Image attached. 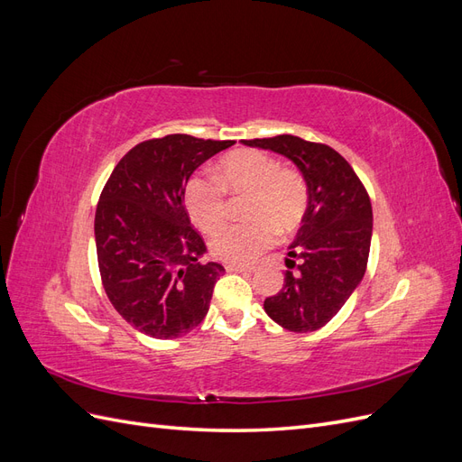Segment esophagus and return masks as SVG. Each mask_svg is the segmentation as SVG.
<instances>
[{
    "label": "esophagus",
    "instance_id": "esophagus-1",
    "mask_svg": "<svg viewBox=\"0 0 462 462\" xmlns=\"http://www.w3.org/2000/svg\"><path fill=\"white\" fill-rule=\"evenodd\" d=\"M226 270L231 273H253L254 272L253 265H236V263H227Z\"/></svg>",
    "mask_w": 462,
    "mask_h": 462
}]
</instances>
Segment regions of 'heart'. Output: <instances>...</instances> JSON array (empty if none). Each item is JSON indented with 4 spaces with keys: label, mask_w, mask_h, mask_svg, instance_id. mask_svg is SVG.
I'll list each match as a JSON object with an SVG mask.
<instances>
[{
    "label": "heart",
    "mask_w": 462,
    "mask_h": 462,
    "mask_svg": "<svg viewBox=\"0 0 462 462\" xmlns=\"http://www.w3.org/2000/svg\"><path fill=\"white\" fill-rule=\"evenodd\" d=\"M226 192L246 197L250 221L219 229L209 239L217 260L243 265L253 262L273 243L277 231L292 233L309 208V183L295 167H282L260 150H235L221 158L216 179L192 175L185 185V206L194 226L216 231L227 214Z\"/></svg>",
    "instance_id": "1"
}]
</instances>
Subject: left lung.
Masks as SVG:
<instances>
[{
	"label": "left lung",
	"instance_id": "1",
	"mask_svg": "<svg viewBox=\"0 0 462 462\" xmlns=\"http://www.w3.org/2000/svg\"><path fill=\"white\" fill-rule=\"evenodd\" d=\"M295 163L309 183V208L289 246L282 291L263 310L282 328L306 333L324 328L353 295L366 272L372 243L370 197L348 162L328 144L292 134L243 141Z\"/></svg>",
	"mask_w": 462,
	"mask_h": 462
}]
</instances>
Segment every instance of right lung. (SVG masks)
<instances>
[{
  "label": "right lung",
  "instance_id": "obj_1",
  "mask_svg": "<svg viewBox=\"0 0 462 462\" xmlns=\"http://www.w3.org/2000/svg\"><path fill=\"white\" fill-rule=\"evenodd\" d=\"M233 144L190 134L152 138L125 153L100 194L94 236L106 295L148 337H180L208 314L226 268L200 262L206 245L190 226L185 185Z\"/></svg>",
  "mask_w": 462,
  "mask_h": 462
}]
</instances>
